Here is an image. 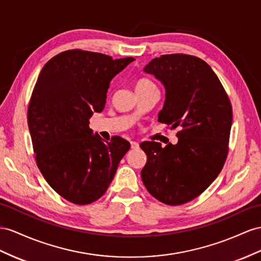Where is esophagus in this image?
<instances>
[{"instance_id": "obj_1", "label": "esophagus", "mask_w": 261, "mask_h": 261, "mask_svg": "<svg viewBox=\"0 0 261 261\" xmlns=\"http://www.w3.org/2000/svg\"><path fill=\"white\" fill-rule=\"evenodd\" d=\"M130 144H131V149H139V143L138 142L131 141Z\"/></svg>"}]
</instances>
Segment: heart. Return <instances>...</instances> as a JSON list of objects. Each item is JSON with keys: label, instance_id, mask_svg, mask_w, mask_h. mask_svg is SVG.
I'll return each instance as SVG.
<instances>
[{"label": "heart", "instance_id": "heart-1", "mask_svg": "<svg viewBox=\"0 0 261 261\" xmlns=\"http://www.w3.org/2000/svg\"><path fill=\"white\" fill-rule=\"evenodd\" d=\"M151 86H154V84H153L152 82H150L149 79L140 78V79L137 80L136 84H135V89L136 90L144 89V88H148V87H151Z\"/></svg>", "mask_w": 261, "mask_h": 261}]
</instances>
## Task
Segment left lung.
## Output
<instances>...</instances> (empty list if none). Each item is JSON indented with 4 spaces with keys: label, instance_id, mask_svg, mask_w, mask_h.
<instances>
[{
    "label": "left lung",
    "instance_id": "left-lung-1",
    "mask_svg": "<svg viewBox=\"0 0 261 261\" xmlns=\"http://www.w3.org/2000/svg\"><path fill=\"white\" fill-rule=\"evenodd\" d=\"M143 70L165 89L158 121L179 131L176 144H140L148 156L141 178L160 202L181 205L202 194L222 171L228 152L231 105L216 73L195 56L162 55Z\"/></svg>",
    "mask_w": 261,
    "mask_h": 261
}]
</instances>
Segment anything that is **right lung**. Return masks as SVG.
<instances>
[{"instance_id": "1", "label": "right lung", "mask_w": 261, "mask_h": 261, "mask_svg": "<svg viewBox=\"0 0 261 261\" xmlns=\"http://www.w3.org/2000/svg\"><path fill=\"white\" fill-rule=\"evenodd\" d=\"M133 61L72 49L53 57L37 78L28 112L36 163L51 189L73 204L101 197L130 149L120 137L107 142L93 135L89 119L103 110L112 78Z\"/></svg>"}]
</instances>
